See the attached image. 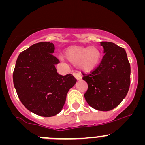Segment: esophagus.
Here are the masks:
<instances>
[{
    "label": "esophagus",
    "mask_w": 145,
    "mask_h": 145,
    "mask_svg": "<svg viewBox=\"0 0 145 145\" xmlns=\"http://www.w3.org/2000/svg\"><path fill=\"white\" fill-rule=\"evenodd\" d=\"M74 77L76 78V79L78 80H79L82 79V76H81V74H80V73H78V72L74 73Z\"/></svg>",
    "instance_id": "34e87169"
}]
</instances>
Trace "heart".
<instances>
[{"instance_id":"b5f03b06","label":"heart","mask_w":145,"mask_h":145,"mask_svg":"<svg viewBox=\"0 0 145 145\" xmlns=\"http://www.w3.org/2000/svg\"><path fill=\"white\" fill-rule=\"evenodd\" d=\"M65 55L69 62L78 64L79 67L85 72L94 70L101 60V53L97 47L73 46L65 51Z\"/></svg>"}]
</instances>
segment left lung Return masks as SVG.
Masks as SVG:
<instances>
[{
  "label": "left lung",
  "instance_id": "8db88e82",
  "mask_svg": "<svg viewBox=\"0 0 145 145\" xmlns=\"http://www.w3.org/2000/svg\"><path fill=\"white\" fill-rule=\"evenodd\" d=\"M104 55L100 64L82 79L88 84L84 93L93 108L109 111L116 108L127 95L130 85V64L124 48L112 42L102 41Z\"/></svg>",
  "mask_w": 145,
  "mask_h": 145
}]
</instances>
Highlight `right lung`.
<instances>
[{
	"instance_id": "obj_1",
	"label": "right lung",
	"mask_w": 145,
	"mask_h": 145,
	"mask_svg": "<svg viewBox=\"0 0 145 145\" xmlns=\"http://www.w3.org/2000/svg\"><path fill=\"white\" fill-rule=\"evenodd\" d=\"M52 43L33 44L18 56L13 80L20 100L29 111L50 117L62 110L69 90L76 83L71 74L61 76L55 65Z\"/></svg>"
}]
</instances>
